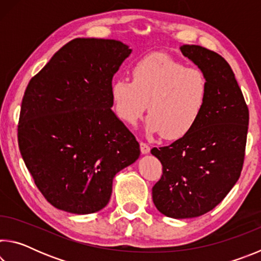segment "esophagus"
I'll list each match as a JSON object with an SVG mask.
<instances>
[{
  "label": "esophagus",
  "mask_w": 261,
  "mask_h": 261,
  "mask_svg": "<svg viewBox=\"0 0 261 261\" xmlns=\"http://www.w3.org/2000/svg\"><path fill=\"white\" fill-rule=\"evenodd\" d=\"M149 151H151V147H149L146 143H143V141H141V143H140V152H141V154H148Z\"/></svg>",
  "instance_id": "34e87169"
}]
</instances>
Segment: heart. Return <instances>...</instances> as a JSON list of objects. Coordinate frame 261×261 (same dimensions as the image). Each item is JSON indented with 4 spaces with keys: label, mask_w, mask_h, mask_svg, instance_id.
Wrapping results in <instances>:
<instances>
[{
    "label": "heart",
    "mask_w": 261,
    "mask_h": 261,
    "mask_svg": "<svg viewBox=\"0 0 261 261\" xmlns=\"http://www.w3.org/2000/svg\"><path fill=\"white\" fill-rule=\"evenodd\" d=\"M112 99L123 122L135 125L148 109V134L177 139L189 134L204 113L208 81L200 69L185 67L169 55L154 53L135 64L132 82L115 79Z\"/></svg>",
    "instance_id": "1"
}]
</instances>
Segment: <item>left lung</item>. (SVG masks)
<instances>
[{
	"label": "left lung",
	"instance_id": "8db88e82",
	"mask_svg": "<svg viewBox=\"0 0 261 261\" xmlns=\"http://www.w3.org/2000/svg\"><path fill=\"white\" fill-rule=\"evenodd\" d=\"M180 51L205 73L208 99L189 134L169 146L152 148L162 163V176L152 197L163 215L189 219L213 210L240 178L249 109L222 56L196 45H183Z\"/></svg>",
	"mask_w": 261,
	"mask_h": 261
}]
</instances>
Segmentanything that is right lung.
<instances>
[{
  "label": "right lung",
  "mask_w": 261,
  "mask_h": 261,
  "mask_svg": "<svg viewBox=\"0 0 261 261\" xmlns=\"http://www.w3.org/2000/svg\"><path fill=\"white\" fill-rule=\"evenodd\" d=\"M131 51L113 39H73L26 87L19 151L56 208L73 214L102 210L115 175L140 155L138 141L112 110L113 77Z\"/></svg>",
  "instance_id": "1"
}]
</instances>
